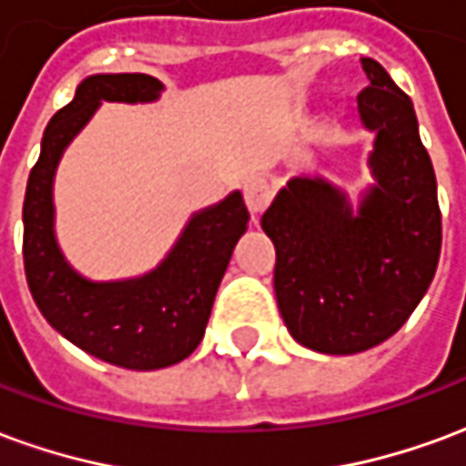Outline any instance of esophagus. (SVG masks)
<instances>
[{"label":"esophagus","instance_id":"esophagus-1","mask_svg":"<svg viewBox=\"0 0 466 466\" xmlns=\"http://www.w3.org/2000/svg\"><path fill=\"white\" fill-rule=\"evenodd\" d=\"M244 202H247V209L252 212V217L262 214L269 202H272V184L262 179V177H254L249 182L244 184Z\"/></svg>","mask_w":466,"mask_h":466}]
</instances>
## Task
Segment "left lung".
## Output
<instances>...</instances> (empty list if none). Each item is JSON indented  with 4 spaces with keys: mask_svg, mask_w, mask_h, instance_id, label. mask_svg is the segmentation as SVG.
I'll use <instances>...</instances> for the list:
<instances>
[{
    "mask_svg": "<svg viewBox=\"0 0 466 466\" xmlns=\"http://www.w3.org/2000/svg\"><path fill=\"white\" fill-rule=\"evenodd\" d=\"M370 85L357 95L377 184L357 217L339 189L294 177L264 212L274 242V292L294 339L324 354L371 350L400 327L430 289L441 252L437 177L411 99L387 69L361 59Z\"/></svg>",
    "mask_w": 466,
    "mask_h": 466,
    "instance_id": "1",
    "label": "left lung"
}]
</instances>
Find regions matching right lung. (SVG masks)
<instances>
[{
  "mask_svg": "<svg viewBox=\"0 0 466 466\" xmlns=\"http://www.w3.org/2000/svg\"><path fill=\"white\" fill-rule=\"evenodd\" d=\"M159 92L162 82L149 75L86 76L75 99L46 124L22 209L25 274L39 312L79 350L137 371L162 370L197 350L234 244L249 222L242 194H229L197 214L162 267L142 279L86 282L65 262L52 229V179L65 147L102 99L152 102Z\"/></svg>",
  "mask_w": 466,
  "mask_h": 466,
  "instance_id": "right-lung-1",
  "label": "right lung"
}]
</instances>
